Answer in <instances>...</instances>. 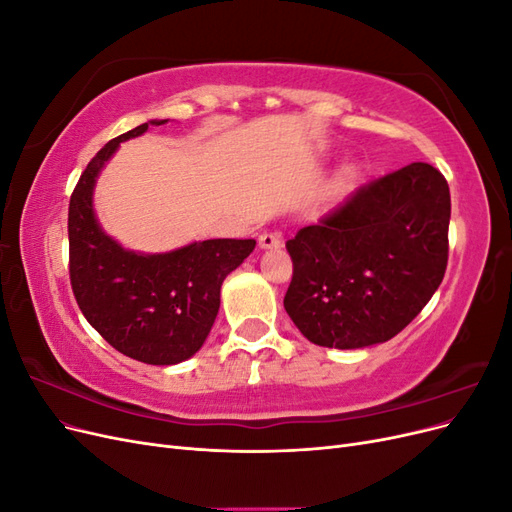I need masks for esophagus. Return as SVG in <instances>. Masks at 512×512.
I'll use <instances>...</instances> for the list:
<instances>
[{"label": "esophagus", "instance_id": "obj_1", "mask_svg": "<svg viewBox=\"0 0 512 512\" xmlns=\"http://www.w3.org/2000/svg\"><path fill=\"white\" fill-rule=\"evenodd\" d=\"M258 245L262 247V250H275V247H280L282 241L277 235H273V232H262V235L258 237Z\"/></svg>", "mask_w": 512, "mask_h": 512}]
</instances>
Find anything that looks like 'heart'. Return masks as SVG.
Returning a JSON list of instances; mask_svg holds the SVG:
<instances>
[{
    "instance_id": "b5f03b06",
    "label": "heart",
    "mask_w": 512,
    "mask_h": 512,
    "mask_svg": "<svg viewBox=\"0 0 512 512\" xmlns=\"http://www.w3.org/2000/svg\"><path fill=\"white\" fill-rule=\"evenodd\" d=\"M359 179H361V168L352 162L344 164L335 170L329 190L333 196H344L354 188L356 183H359Z\"/></svg>"
}]
</instances>
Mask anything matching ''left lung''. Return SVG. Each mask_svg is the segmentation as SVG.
Here are the masks:
<instances>
[{"label": "left lung", "mask_w": 512, "mask_h": 512, "mask_svg": "<svg viewBox=\"0 0 512 512\" xmlns=\"http://www.w3.org/2000/svg\"><path fill=\"white\" fill-rule=\"evenodd\" d=\"M451 192L440 170L412 162L356 190L286 243L290 320L309 342L356 350L389 342L442 284Z\"/></svg>", "instance_id": "obj_1"}]
</instances>
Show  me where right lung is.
<instances>
[{
  "mask_svg": "<svg viewBox=\"0 0 512 512\" xmlns=\"http://www.w3.org/2000/svg\"><path fill=\"white\" fill-rule=\"evenodd\" d=\"M166 121L151 119L106 143L76 183L68 211L76 303L108 344L147 365H177L203 348L226 275L256 247L254 239H207L145 254L106 235L94 209L102 168L121 143Z\"/></svg>",
  "mask_w": 512,
  "mask_h": 512,
  "instance_id": "obj_1",
  "label": "right lung"
}]
</instances>
